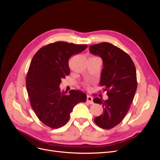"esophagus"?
I'll use <instances>...</instances> for the list:
<instances>
[{"instance_id":"1","label":"esophagus","mask_w":160,"mask_h":160,"mask_svg":"<svg viewBox=\"0 0 160 160\" xmlns=\"http://www.w3.org/2000/svg\"><path fill=\"white\" fill-rule=\"evenodd\" d=\"M87 101L90 104H93V98H92V97L88 95L87 97Z\"/></svg>"}]
</instances>
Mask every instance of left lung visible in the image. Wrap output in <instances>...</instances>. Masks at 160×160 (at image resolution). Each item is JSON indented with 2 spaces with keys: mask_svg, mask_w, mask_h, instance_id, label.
<instances>
[{
  "mask_svg": "<svg viewBox=\"0 0 160 160\" xmlns=\"http://www.w3.org/2000/svg\"><path fill=\"white\" fill-rule=\"evenodd\" d=\"M89 51L103 59L99 85L108 95L105 101L93 99L103 108L102 114L94 121L99 127L109 129L122 122L132 103L138 86L136 69L129 55L109 42L91 45Z\"/></svg>",
  "mask_w": 160,
  "mask_h": 160,
  "instance_id": "obj_1",
  "label": "left lung"
}]
</instances>
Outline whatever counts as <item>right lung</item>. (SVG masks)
Segmentation results:
<instances>
[{"mask_svg":"<svg viewBox=\"0 0 160 160\" xmlns=\"http://www.w3.org/2000/svg\"><path fill=\"white\" fill-rule=\"evenodd\" d=\"M87 45L63 41L41 47L28 68L26 86L31 108L41 122L57 129L65 125L75 106L85 102L87 95L79 90L61 91V80L70 73L69 58L84 51Z\"/></svg>","mask_w":160,"mask_h":160,"instance_id":"obj_1","label":"right lung"}]
</instances>
